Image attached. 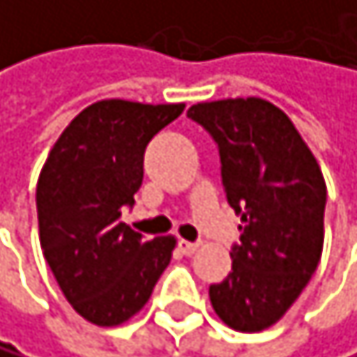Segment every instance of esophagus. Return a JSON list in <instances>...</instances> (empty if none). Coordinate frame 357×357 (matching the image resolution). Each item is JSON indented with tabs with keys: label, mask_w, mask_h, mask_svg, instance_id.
Segmentation results:
<instances>
[{
	"label": "esophagus",
	"mask_w": 357,
	"mask_h": 357,
	"mask_svg": "<svg viewBox=\"0 0 357 357\" xmlns=\"http://www.w3.org/2000/svg\"><path fill=\"white\" fill-rule=\"evenodd\" d=\"M199 248V243L197 241H186V239H180L177 241V250H180L182 255H193L195 250Z\"/></svg>",
	"instance_id": "obj_1"
}]
</instances>
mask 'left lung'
I'll list each match as a JSON object with an SVG mask.
<instances>
[{"instance_id":"1","label":"left lung","mask_w":357,"mask_h":357,"mask_svg":"<svg viewBox=\"0 0 357 357\" xmlns=\"http://www.w3.org/2000/svg\"><path fill=\"white\" fill-rule=\"evenodd\" d=\"M213 135L228 204L241 217L232 272L208 294L237 331L279 323L318 268L327 186L294 123L263 98L197 102L186 114Z\"/></svg>"}]
</instances>
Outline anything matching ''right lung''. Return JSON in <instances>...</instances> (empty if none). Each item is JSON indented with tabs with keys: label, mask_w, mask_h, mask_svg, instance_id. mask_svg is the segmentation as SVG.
Wrapping results in <instances>:
<instances>
[{
	"label": "right lung",
	"mask_w": 357,
	"mask_h": 357,
	"mask_svg": "<svg viewBox=\"0 0 357 357\" xmlns=\"http://www.w3.org/2000/svg\"><path fill=\"white\" fill-rule=\"evenodd\" d=\"M182 112L184 102L98 100L66 127L41 169L43 257L68 303L98 327L138 314L171 263L175 237L144 239L120 215L142 184L146 144Z\"/></svg>",
	"instance_id": "right-lung-1"
}]
</instances>
